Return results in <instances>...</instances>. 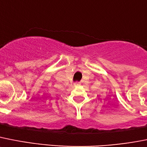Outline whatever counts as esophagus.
Returning a JSON list of instances; mask_svg holds the SVG:
<instances>
[{"instance_id": "obj_1", "label": "esophagus", "mask_w": 147, "mask_h": 147, "mask_svg": "<svg viewBox=\"0 0 147 147\" xmlns=\"http://www.w3.org/2000/svg\"><path fill=\"white\" fill-rule=\"evenodd\" d=\"M75 86H78V85H80V82H76L74 83Z\"/></svg>"}]
</instances>
